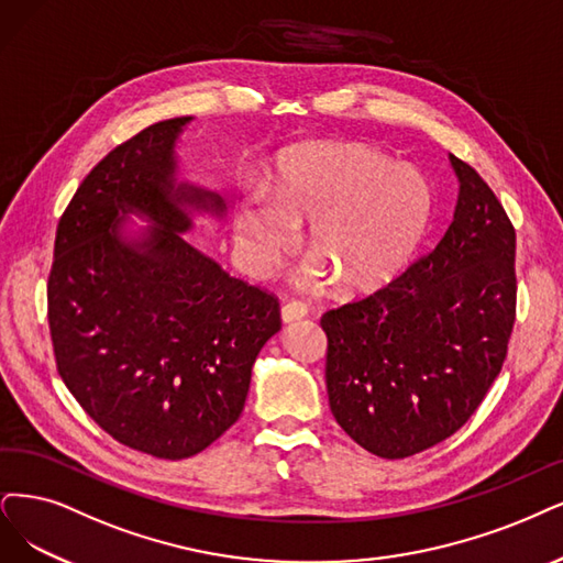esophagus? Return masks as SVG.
Segmentation results:
<instances>
[{
    "label": "esophagus",
    "instance_id": "34e87169",
    "mask_svg": "<svg viewBox=\"0 0 563 563\" xmlns=\"http://www.w3.org/2000/svg\"><path fill=\"white\" fill-rule=\"evenodd\" d=\"M308 306L306 303H301V301H289V303H285L283 306V310H280V318H283V322L285 324H289V322H299V320H303L306 316H308Z\"/></svg>",
    "mask_w": 563,
    "mask_h": 563
}]
</instances>
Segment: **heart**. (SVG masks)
<instances>
[{
    "label": "heart",
    "instance_id": "heart-1",
    "mask_svg": "<svg viewBox=\"0 0 563 563\" xmlns=\"http://www.w3.org/2000/svg\"><path fill=\"white\" fill-rule=\"evenodd\" d=\"M431 211V183L412 166L357 143L303 145L280 157L271 192L236 206L234 241L250 274L266 276L308 222V276L329 271L347 292H368L410 262Z\"/></svg>",
    "mask_w": 563,
    "mask_h": 563
}]
</instances>
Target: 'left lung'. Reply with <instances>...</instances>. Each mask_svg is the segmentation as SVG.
<instances>
[{"label":"left lung","mask_w":563,"mask_h":563,"mask_svg":"<svg viewBox=\"0 0 563 563\" xmlns=\"http://www.w3.org/2000/svg\"><path fill=\"white\" fill-rule=\"evenodd\" d=\"M454 220L427 255L376 292L327 310V394L352 441L404 460L460 431L508 355L515 227L471 164Z\"/></svg>","instance_id":"left-lung-1"}]
</instances>
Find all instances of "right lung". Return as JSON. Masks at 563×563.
Masks as SVG:
<instances>
[{"instance_id":"obj_1","label":"right lung","mask_w":563,"mask_h":563,"mask_svg":"<svg viewBox=\"0 0 563 563\" xmlns=\"http://www.w3.org/2000/svg\"><path fill=\"white\" fill-rule=\"evenodd\" d=\"M192 118L145 128L78 185L55 234L48 327L59 378L122 445L185 460L232 427L280 303L183 239L187 208L222 216L216 192L176 183L174 145ZM132 212L154 222L117 234Z\"/></svg>"}]
</instances>
